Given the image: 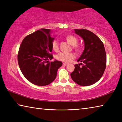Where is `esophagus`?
I'll return each instance as SVG.
<instances>
[{"label":"esophagus","mask_w":122,"mask_h":122,"mask_svg":"<svg viewBox=\"0 0 122 122\" xmlns=\"http://www.w3.org/2000/svg\"><path fill=\"white\" fill-rule=\"evenodd\" d=\"M67 65H68V64L66 63H63V66H67Z\"/></svg>","instance_id":"esophagus-1"}]
</instances>
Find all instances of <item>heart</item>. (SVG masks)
Returning a JSON list of instances; mask_svg holds the SVG:
<instances>
[{
  "label": "heart",
  "instance_id": "heart-1",
  "mask_svg": "<svg viewBox=\"0 0 122 122\" xmlns=\"http://www.w3.org/2000/svg\"><path fill=\"white\" fill-rule=\"evenodd\" d=\"M66 39L72 45L73 48L76 51H81V47L77 44L78 40L76 38L73 36H67ZM51 47L54 51H57L59 49V41L57 39H54L51 43ZM76 57L75 54L73 52L65 53L60 52L55 56V58L59 61L63 62L68 63L71 61Z\"/></svg>",
  "mask_w": 122,
  "mask_h": 122
}]
</instances>
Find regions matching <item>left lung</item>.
<instances>
[{"label": "left lung", "mask_w": 122, "mask_h": 122, "mask_svg": "<svg viewBox=\"0 0 122 122\" xmlns=\"http://www.w3.org/2000/svg\"><path fill=\"white\" fill-rule=\"evenodd\" d=\"M75 33L83 38L84 49L71 74L73 81L81 86H88L96 83L102 77L107 66V55L104 45L100 39L86 29H75ZM82 66L80 67V65Z\"/></svg>", "instance_id": "obj_1"}]
</instances>
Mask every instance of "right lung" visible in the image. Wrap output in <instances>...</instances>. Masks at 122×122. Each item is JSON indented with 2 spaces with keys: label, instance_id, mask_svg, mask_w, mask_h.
Wrapping results in <instances>:
<instances>
[{
  "label": "right lung",
  "instance_id": "1",
  "mask_svg": "<svg viewBox=\"0 0 122 122\" xmlns=\"http://www.w3.org/2000/svg\"><path fill=\"white\" fill-rule=\"evenodd\" d=\"M50 30L42 28L27 36L20 45L18 62L22 74L32 83L45 86L56 77L57 71L62 65L61 61L49 62L53 59Z\"/></svg>",
  "mask_w": 122,
  "mask_h": 122
}]
</instances>
